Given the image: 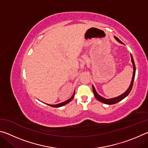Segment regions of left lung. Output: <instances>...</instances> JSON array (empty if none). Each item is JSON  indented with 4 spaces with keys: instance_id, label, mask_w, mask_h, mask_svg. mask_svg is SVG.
I'll return each instance as SVG.
<instances>
[{
    "instance_id": "left-lung-1",
    "label": "left lung",
    "mask_w": 148,
    "mask_h": 148,
    "mask_svg": "<svg viewBox=\"0 0 148 148\" xmlns=\"http://www.w3.org/2000/svg\"><path fill=\"white\" fill-rule=\"evenodd\" d=\"M114 38L117 42H119V43L123 44L122 42H121V40H119V38H117L116 36H114ZM131 62L132 63V66H133V74H132V80H131V84H130L129 88L127 89L126 91L124 92L123 93L121 94V95H119V96H118V97H114V98H111V99H105V98H104V97H101V95H99L98 93H97V92L96 91V89H95V87L93 86H92V91H93L95 98L98 100L99 101L101 102H103V103L106 104H114L117 103V102H119V101H122L123 99H125V97H126L127 95L129 94V92H131V89H132V86H133V82H134V77H135V73H136V67H135V64H134V62L133 57H132L131 54Z\"/></svg>"
}]
</instances>
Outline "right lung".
Instances as JSON below:
<instances>
[{
    "label": "right lung",
    "instance_id": "add662e5",
    "mask_svg": "<svg viewBox=\"0 0 148 148\" xmlns=\"http://www.w3.org/2000/svg\"><path fill=\"white\" fill-rule=\"evenodd\" d=\"M74 95H75V91H74V93H73V95H72V96L71 97V98H70L69 99L67 100V101H64V102H61V103L57 104H46L49 105V106H51V107H54V108H59V107H61V106H64L65 104H68L69 102H71V101H72V100L73 99L74 97Z\"/></svg>",
    "mask_w": 148,
    "mask_h": 148
}]
</instances>
